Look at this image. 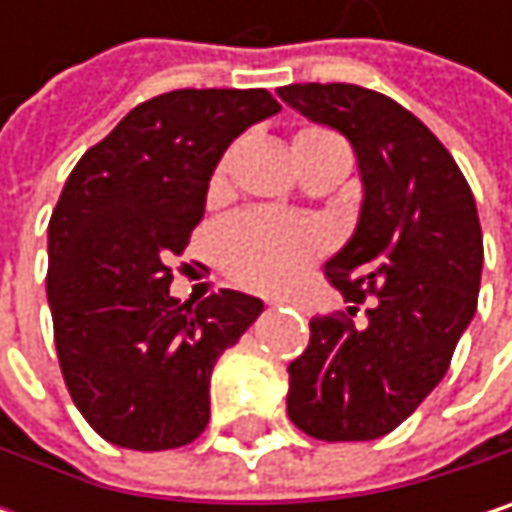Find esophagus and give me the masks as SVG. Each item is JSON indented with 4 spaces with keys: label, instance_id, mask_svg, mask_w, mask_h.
Instances as JSON below:
<instances>
[{
    "label": "esophagus",
    "instance_id": "obj_1",
    "mask_svg": "<svg viewBox=\"0 0 512 512\" xmlns=\"http://www.w3.org/2000/svg\"><path fill=\"white\" fill-rule=\"evenodd\" d=\"M269 305H281V299H269Z\"/></svg>",
    "mask_w": 512,
    "mask_h": 512
}]
</instances>
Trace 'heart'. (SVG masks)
Listing matches in <instances>:
<instances>
[{
    "instance_id": "obj_1",
    "label": "heart",
    "mask_w": 512,
    "mask_h": 512,
    "mask_svg": "<svg viewBox=\"0 0 512 512\" xmlns=\"http://www.w3.org/2000/svg\"><path fill=\"white\" fill-rule=\"evenodd\" d=\"M296 139H338L329 130H302ZM228 177V162L213 171L210 192H222ZM326 234L311 222L284 219L269 210H246L225 219L213 234V252L219 266L243 287L281 290L287 287L311 260L323 255Z\"/></svg>"
}]
</instances>
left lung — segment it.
<instances>
[{
  "mask_svg": "<svg viewBox=\"0 0 512 512\" xmlns=\"http://www.w3.org/2000/svg\"><path fill=\"white\" fill-rule=\"evenodd\" d=\"M281 100L341 130L358 156L364 204L353 240L326 278L344 311L311 320L308 350L287 364L290 421L320 442H370L400 427L451 367L477 311L483 234L474 195L448 148L397 100L350 85L305 82Z\"/></svg>",
  "mask_w": 512,
  "mask_h": 512,
  "instance_id": "8db88e82",
  "label": "left lung"
}]
</instances>
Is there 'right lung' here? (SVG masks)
<instances>
[{
  "label": "right lung",
  "instance_id": "right-lung-1",
  "mask_svg": "<svg viewBox=\"0 0 512 512\" xmlns=\"http://www.w3.org/2000/svg\"><path fill=\"white\" fill-rule=\"evenodd\" d=\"M281 106L266 88H180L139 103L70 171L50 219L47 296L64 385L106 442L171 451L210 421V373L263 302L168 296L228 145Z\"/></svg>",
  "mask_w": 512,
  "mask_h": 512
}]
</instances>
